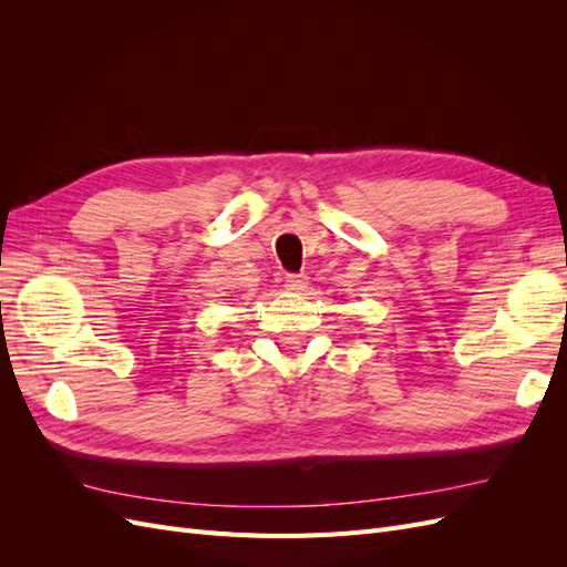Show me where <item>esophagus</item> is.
<instances>
[{
  "label": "esophagus",
  "mask_w": 567,
  "mask_h": 567,
  "mask_svg": "<svg viewBox=\"0 0 567 567\" xmlns=\"http://www.w3.org/2000/svg\"><path fill=\"white\" fill-rule=\"evenodd\" d=\"M307 284V277H302V274H286L284 277V286L288 290H302Z\"/></svg>",
  "instance_id": "34e87169"
}]
</instances>
